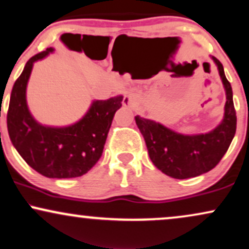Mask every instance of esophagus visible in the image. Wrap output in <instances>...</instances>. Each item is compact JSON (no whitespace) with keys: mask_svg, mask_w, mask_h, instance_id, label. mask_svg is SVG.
Wrapping results in <instances>:
<instances>
[{"mask_svg":"<svg viewBox=\"0 0 249 249\" xmlns=\"http://www.w3.org/2000/svg\"><path fill=\"white\" fill-rule=\"evenodd\" d=\"M122 103L124 107H127L130 109H135L138 106V97L134 94H127V95L124 96Z\"/></svg>","mask_w":249,"mask_h":249,"instance_id":"34e87169","label":"esophagus"}]
</instances>
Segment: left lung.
I'll list each match as a JSON object with an SVG mask.
<instances>
[{
    "instance_id": "1",
    "label": "left lung",
    "mask_w": 249,
    "mask_h": 249,
    "mask_svg": "<svg viewBox=\"0 0 249 249\" xmlns=\"http://www.w3.org/2000/svg\"><path fill=\"white\" fill-rule=\"evenodd\" d=\"M218 69L226 102L224 116L213 130L200 134H181L152 119L135 116L150 160L163 174L176 179L197 177L215 168L228 152L237 128L231 84L226 79L222 63L212 56Z\"/></svg>"
}]
</instances>
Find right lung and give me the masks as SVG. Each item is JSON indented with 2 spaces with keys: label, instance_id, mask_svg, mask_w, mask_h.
<instances>
[{
  "label": "right lung",
  "instance_id": "obj_1",
  "mask_svg": "<svg viewBox=\"0 0 249 249\" xmlns=\"http://www.w3.org/2000/svg\"><path fill=\"white\" fill-rule=\"evenodd\" d=\"M54 48L28 59L12 87L7 125L14 147L31 168L48 178H75L87 174L102 155L115 112L123 95L94 100L83 118L69 126H47L36 122L28 109L26 88L33 64Z\"/></svg>",
  "mask_w": 249,
  "mask_h": 249
}]
</instances>
